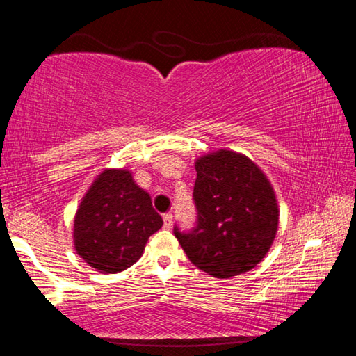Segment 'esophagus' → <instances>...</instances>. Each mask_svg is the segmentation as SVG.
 Wrapping results in <instances>:
<instances>
[{"mask_svg":"<svg viewBox=\"0 0 356 356\" xmlns=\"http://www.w3.org/2000/svg\"><path fill=\"white\" fill-rule=\"evenodd\" d=\"M163 226L166 229H170L172 226V215L171 213H165L163 215Z\"/></svg>","mask_w":356,"mask_h":356,"instance_id":"1","label":"esophagus"}]
</instances>
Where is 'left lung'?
<instances>
[{
    "label": "left lung",
    "instance_id": "obj_1",
    "mask_svg": "<svg viewBox=\"0 0 356 356\" xmlns=\"http://www.w3.org/2000/svg\"><path fill=\"white\" fill-rule=\"evenodd\" d=\"M197 226L174 234L190 261L215 278L250 272L267 256L280 225L268 177L248 156L218 149L195 160Z\"/></svg>",
    "mask_w": 356,
    "mask_h": 356
}]
</instances>
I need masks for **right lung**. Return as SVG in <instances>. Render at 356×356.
Segmentation results:
<instances>
[{"instance_id":"obj_1","label":"right lung","mask_w":356,"mask_h":356,"mask_svg":"<svg viewBox=\"0 0 356 356\" xmlns=\"http://www.w3.org/2000/svg\"><path fill=\"white\" fill-rule=\"evenodd\" d=\"M163 226L147 191L130 170L106 168L81 197L74 218L76 254L100 273L124 272L143 256L149 237Z\"/></svg>"}]
</instances>
